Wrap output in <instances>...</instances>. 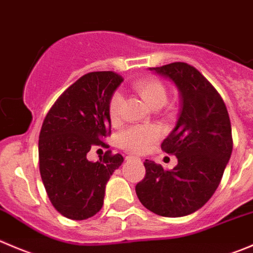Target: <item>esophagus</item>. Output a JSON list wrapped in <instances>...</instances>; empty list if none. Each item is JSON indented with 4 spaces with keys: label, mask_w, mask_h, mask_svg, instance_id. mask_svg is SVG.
I'll use <instances>...</instances> for the list:
<instances>
[{
    "label": "esophagus",
    "mask_w": 253,
    "mask_h": 253,
    "mask_svg": "<svg viewBox=\"0 0 253 253\" xmlns=\"http://www.w3.org/2000/svg\"><path fill=\"white\" fill-rule=\"evenodd\" d=\"M134 159H136V161H137V159H138V158H137V157H134V156H127L126 157V161L127 162H128V161H134Z\"/></svg>",
    "instance_id": "esophagus-1"
}]
</instances>
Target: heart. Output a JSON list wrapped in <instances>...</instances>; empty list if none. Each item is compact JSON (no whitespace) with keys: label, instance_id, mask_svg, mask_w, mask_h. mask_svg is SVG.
<instances>
[{"label":"heart","instance_id":"1","mask_svg":"<svg viewBox=\"0 0 253 253\" xmlns=\"http://www.w3.org/2000/svg\"><path fill=\"white\" fill-rule=\"evenodd\" d=\"M134 90L144 100L149 107H161L167 101V89L161 80L156 78H144L133 84ZM122 95L115 92L110 99L109 116L112 122L119 121L121 114ZM161 132L156 126H134L129 127L119 136V143L122 148L133 153L146 151L151 143L159 138Z\"/></svg>","mask_w":253,"mask_h":253}]
</instances>
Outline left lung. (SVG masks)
Returning a JSON list of instances; mask_svg holds the SVG:
<instances>
[{
  "instance_id": "left-lung-1",
  "label": "left lung",
  "mask_w": 253,
  "mask_h": 253,
  "mask_svg": "<svg viewBox=\"0 0 253 253\" xmlns=\"http://www.w3.org/2000/svg\"><path fill=\"white\" fill-rule=\"evenodd\" d=\"M149 70L170 79L180 95L176 126L162 143L178 164L164 170L146 159L136 194L154 214L185 216L207 204L221 181L232 152L229 112L216 89L192 65L176 61Z\"/></svg>"
}]
</instances>
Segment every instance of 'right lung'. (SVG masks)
Listing matches in <instances>:
<instances>
[{
    "mask_svg": "<svg viewBox=\"0 0 253 253\" xmlns=\"http://www.w3.org/2000/svg\"><path fill=\"white\" fill-rule=\"evenodd\" d=\"M114 72L85 74L58 97L46 114L39 133L42 180L53 207L63 216L85 220L104 205L110 176L124 162L107 151L97 162L86 154L111 133L110 99L122 83Z\"/></svg>",
    "mask_w": 253,
    "mask_h": 253,
    "instance_id": "add662e5",
    "label": "right lung"
}]
</instances>
